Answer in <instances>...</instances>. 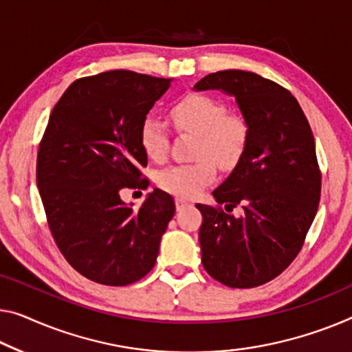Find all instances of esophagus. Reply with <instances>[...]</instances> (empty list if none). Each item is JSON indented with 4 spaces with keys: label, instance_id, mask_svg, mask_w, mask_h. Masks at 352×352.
Masks as SVG:
<instances>
[{
    "label": "esophagus",
    "instance_id": "1",
    "mask_svg": "<svg viewBox=\"0 0 352 352\" xmlns=\"http://www.w3.org/2000/svg\"><path fill=\"white\" fill-rule=\"evenodd\" d=\"M175 206H177V210H182V208H185L186 206H191V202L185 197H177L175 199Z\"/></svg>",
    "mask_w": 352,
    "mask_h": 352
}]
</instances>
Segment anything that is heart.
<instances>
[{
  "label": "heart",
  "instance_id": "heart-1",
  "mask_svg": "<svg viewBox=\"0 0 352 352\" xmlns=\"http://www.w3.org/2000/svg\"><path fill=\"white\" fill-rule=\"evenodd\" d=\"M169 115L178 131L197 134L194 153L199 160L162 169L156 182L164 191L191 197L214 180L217 169L213 161L230 169L242 160L250 142V124L242 115L228 113V107L221 101L207 94L190 93L178 99ZM140 145L150 160L161 161L166 156L169 133L156 115H148L142 122Z\"/></svg>",
  "mask_w": 352,
  "mask_h": 352
}]
</instances>
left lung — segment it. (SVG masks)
<instances>
[{"label":"left lung","mask_w":352,"mask_h":352,"mask_svg":"<svg viewBox=\"0 0 352 352\" xmlns=\"http://www.w3.org/2000/svg\"><path fill=\"white\" fill-rule=\"evenodd\" d=\"M194 90L234 96L250 124L242 160L212 192L224 210L196 204L202 265L229 287L265 285L296 259L318 212L321 170L310 123L286 88L254 72H213ZM239 205L244 213L234 217Z\"/></svg>","instance_id":"left-lung-1"}]
</instances>
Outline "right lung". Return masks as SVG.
Segmentation results:
<instances>
[{
	"instance_id": "right-lung-1",
	"label": "right lung",
	"mask_w": 352,
	"mask_h": 352,
	"mask_svg": "<svg viewBox=\"0 0 352 352\" xmlns=\"http://www.w3.org/2000/svg\"><path fill=\"white\" fill-rule=\"evenodd\" d=\"M170 82L123 69L78 78L41 140L36 182L50 232L65 259L99 285L126 286L148 274L175 213L158 188L139 207L120 196L148 185L140 126Z\"/></svg>"
}]
</instances>
